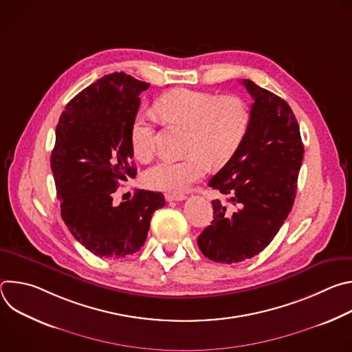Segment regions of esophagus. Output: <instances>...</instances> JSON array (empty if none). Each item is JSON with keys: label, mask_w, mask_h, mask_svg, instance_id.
<instances>
[{"label": "esophagus", "mask_w": 352, "mask_h": 352, "mask_svg": "<svg viewBox=\"0 0 352 352\" xmlns=\"http://www.w3.org/2000/svg\"><path fill=\"white\" fill-rule=\"evenodd\" d=\"M186 196L184 193H166V200L167 202H173V200H177V202H181Z\"/></svg>", "instance_id": "34e87169"}]
</instances>
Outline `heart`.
<instances>
[{
  "mask_svg": "<svg viewBox=\"0 0 352 352\" xmlns=\"http://www.w3.org/2000/svg\"><path fill=\"white\" fill-rule=\"evenodd\" d=\"M155 107L164 124L189 131L188 156L160 160L144 173V184L157 190L182 192L202 178L209 166H226L241 147L250 121L246 103L232 94L174 89L160 96ZM155 122L143 113L132 120L129 140L138 160L146 162L155 153Z\"/></svg>",
  "mask_w": 352,
  "mask_h": 352,
  "instance_id": "heart-1",
  "label": "heart"
}]
</instances>
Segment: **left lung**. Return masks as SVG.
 Masks as SVG:
<instances>
[{"instance_id": "1", "label": "left lung", "mask_w": 352, "mask_h": 352, "mask_svg": "<svg viewBox=\"0 0 352 352\" xmlns=\"http://www.w3.org/2000/svg\"><path fill=\"white\" fill-rule=\"evenodd\" d=\"M241 83L254 98L249 128L235 156L209 181L232 208L213 200V221L197 236L206 258L228 265L254 258L273 241L292 209L304 159L291 107L252 80Z\"/></svg>"}]
</instances>
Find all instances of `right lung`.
<instances>
[{
	"label": "right lung",
	"instance_id": "add662e5",
	"mask_svg": "<svg viewBox=\"0 0 352 352\" xmlns=\"http://www.w3.org/2000/svg\"><path fill=\"white\" fill-rule=\"evenodd\" d=\"M148 83L124 72L106 75L78 93L63 111L52 152L61 217L91 254L122 259L143 246L162 192L138 189L116 206L120 185L136 177L129 132L139 94Z\"/></svg>",
	"mask_w": 352,
	"mask_h": 352
}]
</instances>
